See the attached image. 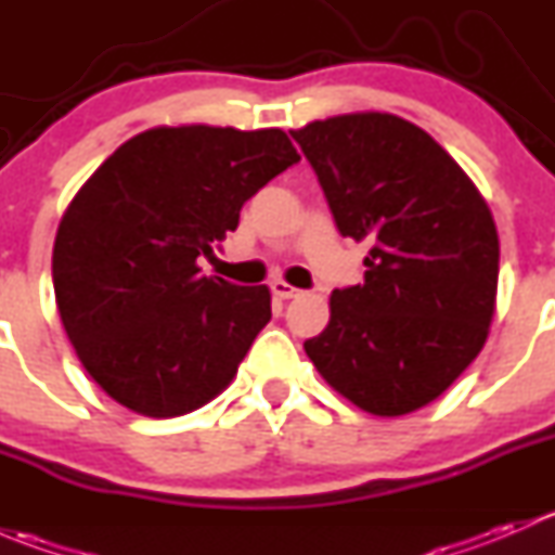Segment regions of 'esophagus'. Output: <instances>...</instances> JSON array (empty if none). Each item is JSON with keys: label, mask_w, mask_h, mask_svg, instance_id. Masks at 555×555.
<instances>
[{"label": "esophagus", "mask_w": 555, "mask_h": 555, "mask_svg": "<svg viewBox=\"0 0 555 555\" xmlns=\"http://www.w3.org/2000/svg\"><path fill=\"white\" fill-rule=\"evenodd\" d=\"M271 289H273V295H276V298H282V300L298 298V295H300V289H298V287H293V284L282 282V279H279V282H273V284H271Z\"/></svg>", "instance_id": "1"}]
</instances>
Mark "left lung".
Returning <instances> with one entry per match:
<instances>
[{"label":"left lung","mask_w":555,"mask_h":555,"mask_svg":"<svg viewBox=\"0 0 555 555\" xmlns=\"http://www.w3.org/2000/svg\"><path fill=\"white\" fill-rule=\"evenodd\" d=\"M293 133L340 236L367 242L365 282L330 295L304 344L319 376L373 416L443 395L489 338L500 236L462 166L389 112L313 120Z\"/></svg>","instance_id":"obj_1"}]
</instances>
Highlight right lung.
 Segmentation results:
<instances>
[{"instance_id":"obj_1","label":"right lung","mask_w":555,"mask_h":555,"mask_svg":"<svg viewBox=\"0 0 555 555\" xmlns=\"http://www.w3.org/2000/svg\"><path fill=\"white\" fill-rule=\"evenodd\" d=\"M298 160L282 128L160 126L120 144L77 190L53 244L55 304L112 400L171 418L233 382L271 319V289L204 276L198 257Z\"/></svg>"}]
</instances>
